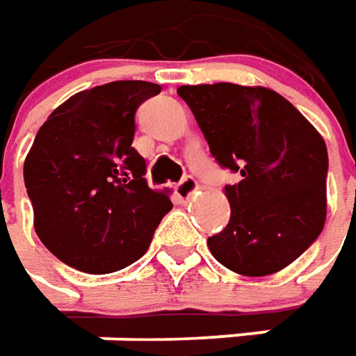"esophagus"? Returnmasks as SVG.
<instances>
[{
  "mask_svg": "<svg viewBox=\"0 0 356 356\" xmlns=\"http://www.w3.org/2000/svg\"><path fill=\"white\" fill-rule=\"evenodd\" d=\"M199 189V183L193 177H185L181 183L175 185V195H177L181 201H187L195 195V191Z\"/></svg>",
  "mask_w": 356,
  "mask_h": 356,
  "instance_id": "34e87169",
  "label": "esophagus"
}]
</instances>
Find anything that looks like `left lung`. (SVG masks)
<instances>
[{
	"mask_svg": "<svg viewBox=\"0 0 356 356\" xmlns=\"http://www.w3.org/2000/svg\"><path fill=\"white\" fill-rule=\"evenodd\" d=\"M216 161L240 171L227 185L230 220L207 240L225 268L270 276L298 260L327 216V145L300 110L270 88L232 82L179 86Z\"/></svg>",
	"mask_w": 356,
	"mask_h": 356,
	"instance_id": "obj_1",
	"label": "left lung"
}]
</instances>
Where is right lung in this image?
<instances>
[{
	"mask_svg": "<svg viewBox=\"0 0 356 356\" xmlns=\"http://www.w3.org/2000/svg\"><path fill=\"white\" fill-rule=\"evenodd\" d=\"M161 92L145 80H116L70 96L47 118L25 157L23 177L35 232L60 262L110 274L147 252L173 209L147 187L134 147L136 110Z\"/></svg>",
	"mask_w": 356,
	"mask_h": 356,
	"instance_id": "obj_1",
	"label": "right lung"
}]
</instances>
